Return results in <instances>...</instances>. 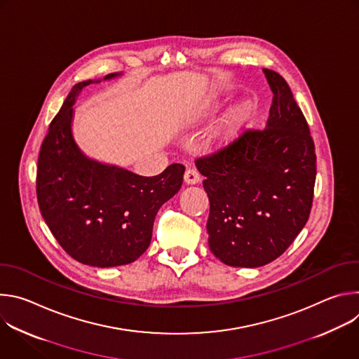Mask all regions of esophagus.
Here are the masks:
<instances>
[{"label":"esophagus","instance_id":"obj_1","mask_svg":"<svg viewBox=\"0 0 359 359\" xmlns=\"http://www.w3.org/2000/svg\"><path fill=\"white\" fill-rule=\"evenodd\" d=\"M200 179H201L200 173L196 169H193V168H189L186 170V173H184V182L187 184H196V183L200 182Z\"/></svg>","mask_w":359,"mask_h":359}]
</instances>
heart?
Listing matches in <instances>:
<instances>
[{
	"mask_svg": "<svg viewBox=\"0 0 359 359\" xmlns=\"http://www.w3.org/2000/svg\"><path fill=\"white\" fill-rule=\"evenodd\" d=\"M240 115H244V111H243V109L240 111Z\"/></svg>",
	"mask_w": 359,
	"mask_h": 359,
	"instance_id": "heart-1",
	"label": "heart"
}]
</instances>
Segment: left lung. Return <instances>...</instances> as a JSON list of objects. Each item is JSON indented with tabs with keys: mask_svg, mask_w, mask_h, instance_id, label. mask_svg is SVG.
<instances>
[{
	"mask_svg": "<svg viewBox=\"0 0 359 359\" xmlns=\"http://www.w3.org/2000/svg\"><path fill=\"white\" fill-rule=\"evenodd\" d=\"M274 93L264 129H247L196 159L210 201L209 247L231 267H262L290 247L310 217L317 156L285 79L263 69Z\"/></svg>",
	"mask_w": 359,
	"mask_h": 359,
	"instance_id": "8db88e82",
	"label": "left lung"
}]
</instances>
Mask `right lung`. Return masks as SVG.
Here are the masks:
<instances>
[{"instance_id": "add662e5", "label": "right lung", "mask_w": 359, "mask_h": 359, "mask_svg": "<svg viewBox=\"0 0 359 359\" xmlns=\"http://www.w3.org/2000/svg\"><path fill=\"white\" fill-rule=\"evenodd\" d=\"M89 83L71 89L49 125L38 158L36 197L46 226L74 260L116 267L133 263L147 250L153 222L182 187L184 166L173 163L144 177L86 158L72 136V107Z\"/></svg>"}]
</instances>
